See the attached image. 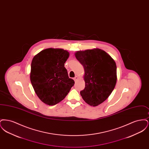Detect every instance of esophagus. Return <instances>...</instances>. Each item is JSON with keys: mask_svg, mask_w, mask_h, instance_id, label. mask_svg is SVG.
<instances>
[{"mask_svg": "<svg viewBox=\"0 0 149 149\" xmlns=\"http://www.w3.org/2000/svg\"><path fill=\"white\" fill-rule=\"evenodd\" d=\"M78 80V77H77V76H76L75 78H74V80L76 82L77 80Z\"/></svg>", "mask_w": 149, "mask_h": 149, "instance_id": "obj_1", "label": "esophagus"}]
</instances>
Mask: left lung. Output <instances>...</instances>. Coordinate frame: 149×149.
<instances>
[{"mask_svg":"<svg viewBox=\"0 0 149 149\" xmlns=\"http://www.w3.org/2000/svg\"><path fill=\"white\" fill-rule=\"evenodd\" d=\"M84 69L85 88L80 94L92 106L105 101L113 91L117 82V66L112 57L100 49L78 51L75 53Z\"/></svg>","mask_w":149,"mask_h":149,"instance_id":"obj_1","label":"left lung"}]
</instances>
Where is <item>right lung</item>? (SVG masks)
Returning a JSON list of instances; mask_svg holds the SVG:
<instances>
[{
    "mask_svg": "<svg viewBox=\"0 0 149 149\" xmlns=\"http://www.w3.org/2000/svg\"><path fill=\"white\" fill-rule=\"evenodd\" d=\"M69 57L66 50L49 48L40 52L32 60L31 84L38 97L47 105L60 102L74 85L64 67Z\"/></svg>",
    "mask_w": 149,
    "mask_h": 149,
    "instance_id": "right-lung-1",
    "label": "right lung"
}]
</instances>
